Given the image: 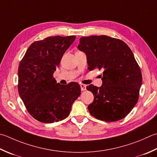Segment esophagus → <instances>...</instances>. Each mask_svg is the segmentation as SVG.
<instances>
[{
    "instance_id": "1",
    "label": "esophagus",
    "mask_w": 157,
    "mask_h": 157,
    "mask_svg": "<svg viewBox=\"0 0 157 157\" xmlns=\"http://www.w3.org/2000/svg\"><path fill=\"white\" fill-rule=\"evenodd\" d=\"M80 87H81V90L82 91H84L86 90V86L84 84H80Z\"/></svg>"
}]
</instances>
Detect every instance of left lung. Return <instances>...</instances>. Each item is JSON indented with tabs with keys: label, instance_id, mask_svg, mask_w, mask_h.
Wrapping results in <instances>:
<instances>
[{
	"label": "left lung",
	"instance_id": "1",
	"mask_svg": "<svg viewBox=\"0 0 157 157\" xmlns=\"http://www.w3.org/2000/svg\"><path fill=\"white\" fill-rule=\"evenodd\" d=\"M78 48L86 56L89 70H103L102 86L86 87L94 95L89 112L105 122L124 118L136 105L142 84V73L131 49L121 40L106 35L83 36Z\"/></svg>",
	"mask_w": 157,
	"mask_h": 157
}]
</instances>
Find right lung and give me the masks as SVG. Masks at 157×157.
<instances>
[{"label":"right lung","instance_id":"right-lung-1","mask_svg":"<svg viewBox=\"0 0 157 157\" xmlns=\"http://www.w3.org/2000/svg\"><path fill=\"white\" fill-rule=\"evenodd\" d=\"M75 36H49L29 46L18 68V92L33 117L44 123L63 121L81 94L78 83H57L53 73Z\"/></svg>","mask_w":157,"mask_h":157}]
</instances>
